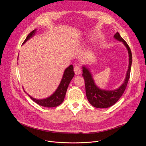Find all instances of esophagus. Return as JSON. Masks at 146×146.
Wrapping results in <instances>:
<instances>
[{"instance_id":"esophagus-1","label":"esophagus","mask_w":146,"mask_h":146,"mask_svg":"<svg viewBox=\"0 0 146 146\" xmlns=\"http://www.w3.org/2000/svg\"><path fill=\"white\" fill-rule=\"evenodd\" d=\"M74 72L76 75H79L81 72V69H80V67L78 66H76L74 67Z\"/></svg>"}]
</instances>
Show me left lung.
Instances as JSON below:
<instances>
[{"label":"left lung","instance_id":"left-lung-1","mask_svg":"<svg viewBox=\"0 0 146 146\" xmlns=\"http://www.w3.org/2000/svg\"><path fill=\"white\" fill-rule=\"evenodd\" d=\"M114 38L117 40L123 43L124 46L126 47L129 54V66L126 74V78L123 84L119 88L112 91H106L100 89L95 85L89 70L84 66L82 67V76L84 79L86 94L87 99L90 103L96 108H106L115 104L124 93L129 79L132 60L131 49L126 42L120 36L118 33H116L115 34Z\"/></svg>","mask_w":146,"mask_h":146}]
</instances>
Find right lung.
<instances>
[{"instance_id":"add662e5","label":"right lung","mask_w":146,"mask_h":146,"mask_svg":"<svg viewBox=\"0 0 146 146\" xmlns=\"http://www.w3.org/2000/svg\"><path fill=\"white\" fill-rule=\"evenodd\" d=\"M35 32L36 30L31 31L23 42V44L25 43L30 38H31L35 34ZM74 75L75 73L74 72V67L72 65H70L65 70L59 86L55 92L51 96L44 99H36L32 98L30 95L29 96L33 101L40 106L46 107H54L58 106L63 102L68 86Z\"/></svg>"}]
</instances>
